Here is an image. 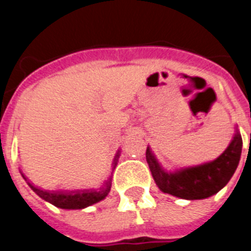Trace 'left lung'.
<instances>
[{
  "instance_id": "obj_1",
  "label": "left lung",
  "mask_w": 251,
  "mask_h": 251,
  "mask_svg": "<svg viewBox=\"0 0 251 251\" xmlns=\"http://www.w3.org/2000/svg\"><path fill=\"white\" fill-rule=\"evenodd\" d=\"M241 147L243 139L240 133L236 132L229 147L219 158L174 174L162 170L150 148L146 151V158L161 191L187 200H200L215 195L229 182L240 161Z\"/></svg>"
}]
</instances>
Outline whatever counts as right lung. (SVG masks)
<instances>
[{"label": "right lung", "mask_w": 251, "mask_h": 251, "mask_svg": "<svg viewBox=\"0 0 251 251\" xmlns=\"http://www.w3.org/2000/svg\"><path fill=\"white\" fill-rule=\"evenodd\" d=\"M118 157V154H117ZM25 178V176L22 175ZM26 179V178H25ZM28 186L32 188V191L36 192L41 199H44L48 202L52 203L54 206L60 208H66V210H76V208H84L86 206H90L93 203H97L105 199L106 195L110 191V179L100 190H84V191H45L39 187H35L28 182Z\"/></svg>", "instance_id": "add662e5"}]
</instances>
